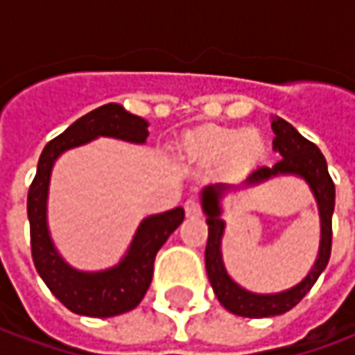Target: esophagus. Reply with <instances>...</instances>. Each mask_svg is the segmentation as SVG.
Wrapping results in <instances>:
<instances>
[{"instance_id": "34e87169", "label": "esophagus", "mask_w": 355, "mask_h": 355, "mask_svg": "<svg viewBox=\"0 0 355 355\" xmlns=\"http://www.w3.org/2000/svg\"><path fill=\"white\" fill-rule=\"evenodd\" d=\"M185 214H187V217L200 216L202 214V206H200V202L196 198H189L187 202H185Z\"/></svg>"}]
</instances>
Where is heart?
I'll return each mask as SVG.
<instances>
[{
	"mask_svg": "<svg viewBox=\"0 0 355 355\" xmlns=\"http://www.w3.org/2000/svg\"><path fill=\"white\" fill-rule=\"evenodd\" d=\"M191 147L202 159L217 160L225 157L227 164L232 168L252 166L265 151L259 134L219 126H206L196 132L191 139Z\"/></svg>",
	"mask_w": 355,
	"mask_h": 355,
	"instance_id": "heart-1",
	"label": "heart"
}]
</instances>
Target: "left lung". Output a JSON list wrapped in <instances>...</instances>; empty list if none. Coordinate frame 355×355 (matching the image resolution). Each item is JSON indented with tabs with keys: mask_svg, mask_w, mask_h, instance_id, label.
I'll return each instance as SVG.
<instances>
[{
	"mask_svg": "<svg viewBox=\"0 0 355 355\" xmlns=\"http://www.w3.org/2000/svg\"><path fill=\"white\" fill-rule=\"evenodd\" d=\"M272 130L274 149L280 153L282 160L274 166H261L253 172L245 183H259L278 174H297L309 181L310 189L314 191L320 217H322V242L320 253L315 259L314 268L310 274L291 289L276 295H255L245 291L229 278L221 261V236L225 225L221 221L219 198L223 195L225 185H209L202 191V208L206 211L208 223V242H206V272L214 293L225 309L236 315L244 318H270V315L286 314L287 310L299 304L304 295L309 293L315 280L320 278L323 268L327 266L331 257V240H333V209H335V183L331 180L327 162L315 144L301 136L291 124L284 119H274Z\"/></svg>",
	"mask_w": 355,
	"mask_h": 355,
	"instance_id": "8db88e82",
	"label": "left lung"
}]
</instances>
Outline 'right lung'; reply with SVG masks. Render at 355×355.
Listing matches in <instances>:
<instances>
[{"mask_svg":"<svg viewBox=\"0 0 355 355\" xmlns=\"http://www.w3.org/2000/svg\"><path fill=\"white\" fill-rule=\"evenodd\" d=\"M98 136L144 144L149 136L147 121L132 115L119 103H105L77 119L60 136L51 139L41 153L37 174L28 191V219L32 259L51 293L68 310L90 318H111L136 309L149 289L153 263L168 236L185 217L174 208L141 221L126 257L103 272H79L68 266L54 250L46 231V191L56 157L71 147L83 146Z\"/></svg>","mask_w":355,"mask_h":355,"instance_id":"1","label":"right lung"}]
</instances>
